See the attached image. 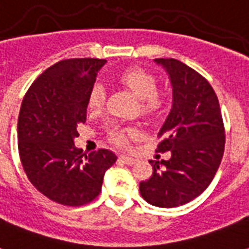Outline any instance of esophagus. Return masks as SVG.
<instances>
[{
  "mask_svg": "<svg viewBox=\"0 0 249 249\" xmlns=\"http://www.w3.org/2000/svg\"><path fill=\"white\" fill-rule=\"evenodd\" d=\"M120 161H121V163L126 164V165H133V164L136 163L137 160H136V159H133V158H129V156L121 155V156H120Z\"/></svg>",
  "mask_w": 249,
  "mask_h": 249,
  "instance_id": "34e87169",
  "label": "esophagus"
}]
</instances>
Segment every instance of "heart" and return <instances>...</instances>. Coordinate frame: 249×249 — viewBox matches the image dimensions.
Listing matches in <instances>:
<instances>
[{"label": "heart", "instance_id": "heart-1", "mask_svg": "<svg viewBox=\"0 0 249 249\" xmlns=\"http://www.w3.org/2000/svg\"><path fill=\"white\" fill-rule=\"evenodd\" d=\"M117 79L120 83L128 86L137 97L142 102V109L144 113L154 115L160 112L166 103V94L161 90L156 89L155 76L148 71L140 67H129L124 71H121L117 75ZM106 94L105 89L101 84H95L93 89L90 90L88 106L91 112L98 113L102 111L105 106ZM137 132L134 129L128 130H120V132L112 133V140L117 144H125L130 138H134Z\"/></svg>", "mask_w": 249, "mask_h": 249}]
</instances>
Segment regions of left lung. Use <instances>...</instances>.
Returning <instances> with one entry per match:
<instances>
[{
  "label": "left lung",
  "mask_w": 249,
  "mask_h": 249,
  "mask_svg": "<svg viewBox=\"0 0 249 249\" xmlns=\"http://www.w3.org/2000/svg\"><path fill=\"white\" fill-rule=\"evenodd\" d=\"M155 62L173 86V106L156 147L170 151V159L150 161L154 172L140 191L150 204L173 208L199 196L212 182L224 155L225 126L218 98L199 72L173 58Z\"/></svg>",
  "instance_id": "left-lung-1"
}]
</instances>
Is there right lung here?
Instances as JSON below:
<instances>
[{"label":"right lung","instance_id":"1","mask_svg":"<svg viewBox=\"0 0 249 249\" xmlns=\"http://www.w3.org/2000/svg\"><path fill=\"white\" fill-rule=\"evenodd\" d=\"M106 59H64L37 77L21 102L18 150L27 177L58 204L80 207L99 195L106 170L117 156L109 150L83 154L73 140L86 121L90 90Z\"/></svg>","mask_w":249,"mask_h":249}]
</instances>
